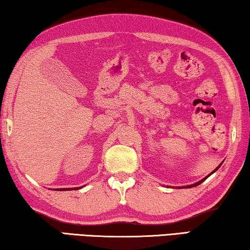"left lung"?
<instances>
[{
	"mask_svg": "<svg viewBox=\"0 0 250 250\" xmlns=\"http://www.w3.org/2000/svg\"><path fill=\"white\" fill-rule=\"evenodd\" d=\"M218 167H216V170H214V171H213V172H211V173H214L215 171H217V170H218ZM211 173H210V174H211ZM210 174H209V175H210ZM209 175H208V176H209ZM208 176H206V177H204V179H203L202 181H200V182H197V183H195V184H193V185H189V186H188V188H193V186H197V185H200V184L202 183V182H204V181H205V180H206V179H207V177H208Z\"/></svg>",
	"mask_w": 250,
	"mask_h": 250,
	"instance_id": "left-lung-1",
	"label": "left lung"
}]
</instances>
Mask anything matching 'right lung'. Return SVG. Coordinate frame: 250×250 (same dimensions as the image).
Returning <instances> with one entry per match:
<instances>
[{
  "label": "right lung",
  "mask_w": 250,
  "mask_h": 250,
  "mask_svg": "<svg viewBox=\"0 0 250 250\" xmlns=\"http://www.w3.org/2000/svg\"><path fill=\"white\" fill-rule=\"evenodd\" d=\"M59 189H61V191H64V189H66V188H59ZM67 189H68V191H69V188H67Z\"/></svg>",
  "instance_id": "1"
}]
</instances>
